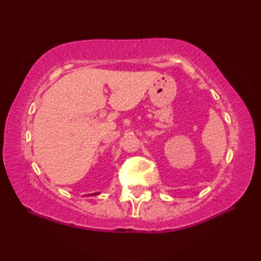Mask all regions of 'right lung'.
<instances>
[{
  "label": "right lung",
  "mask_w": 261,
  "mask_h": 261,
  "mask_svg": "<svg viewBox=\"0 0 261 261\" xmlns=\"http://www.w3.org/2000/svg\"><path fill=\"white\" fill-rule=\"evenodd\" d=\"M96 194H99V192L98 193H93V196H96Z\"/></svg>",
  "instance_id": "obj_1"
}]
</instances>
